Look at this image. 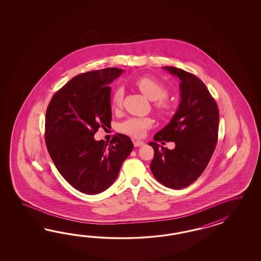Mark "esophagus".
I'll use <instances>...</instances> for the list:
<instances>
[{"label":"esophagus","instance_id":"34e87169","mask_svg":"<svg viewBox=\"0 0 261 261\" xmlns=\"http://www.w3.org/2000/svg\"><path fill=\"white\" fill-rule=\"evenodd\" d=\"M144 144V142L142 141H134V145L136 147H139V146H142Z\"/></svg>","mask_w":261,"mask_h":261}]
</instances>
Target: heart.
Segmentation results:
<instances>
[{
    "label": "heart",
    "mask_w": 261,
    "mask_h": 261,
    "mask_svg": "<svg viewBox=\"0 0 261 261\" xmlns=\"http://www.w3.org/2000/svg\"><path fill=\"white\" fill-rule=\"evenodd\" d=\"M134 84L148 99L156 101L155 107L159 114L166 116L170 113L171 105L166 99L168 95L167 89L158 80L150 76H141L135 79ZM123 95L124 92L122 88L118 87L114 90L110 100L111 108L113 110H118L121 107ZM152 124L153 120L148 117H132L121 121L119 124V130L128 136L142 138Z\"/></svg>",
    "instance_id": "b5f03b06"
}]
</instances>
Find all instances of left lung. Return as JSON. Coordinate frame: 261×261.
<instances>
[{
    "instance_id": "8db88e82",
    "label": "left lung",
    "mask_w": 261,
    "mask_h": 261,
    "mask_svg": "<svg viewBox=\"0 0 261 261\" xmlns=\"http://www.w3.org/2000/svg\"><path fill=\"white\" fill-rule=\"evenodd\" d=\"M180 79L181 101L168 124L148 144L154 149L150 164L156 180L167 188L181 190L204 172L217 144L219 111L207 88L196 75L175 67H163ZM174 141L172 151L156 142Z\"/></svg>"
}]
</instances>
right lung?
<instances>
[{
	"mask_svg": "<svg viewBox=\"0 0 261 261\" xmlns=\"http://www.w3.org/2000/svg\"><path fill=\"white\" fill-rule=\"evenodd\" d=\"M122 71L107 68L79 74L47 106L45 141L49 156L65 180L86 194L107 190L134 148L125 135H115L110 144L94 138L98 128L110 126V84Z\"/></svg>",
	"mask_w": 261,
	"mask_h": 261,
	"instance_id": "add662e5",
	"label": "right lung"
}]
</instances>
